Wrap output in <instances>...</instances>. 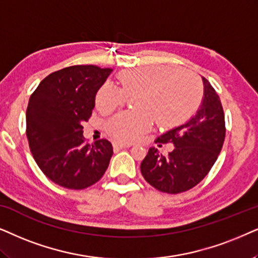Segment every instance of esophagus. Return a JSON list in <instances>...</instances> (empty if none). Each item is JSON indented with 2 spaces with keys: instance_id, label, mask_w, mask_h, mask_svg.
<instances>
[{
  "instance_id": "esophagus-1",
  "label": "esophagus",
  "mask_w": 258,
  "mask_h": 258,
  "mask_svg": "<svg viewBox=\"0 0 258 258\" xmlns=\"http://www.w3.org/2000/svg\"><path fill=\"white\" fill-rule=\"evenodd\" d=\"M113 146L115 149H127V147H131L132 144H125V143H120V142H114L113 143Z\"/></svg>"
}]
</instances>
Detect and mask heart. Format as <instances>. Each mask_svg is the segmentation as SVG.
<instances>
[{
	"label": "heart",
	"instance_id": "heart-1",
	"mask_svg": "<svg viewBox=\"0 0 258 258\" xmlns=\"http://www.w3.org/2000/svg\"><path fill=\"white\" fill-rule=\"evenodd\" d=\"M121 89L106 82L99 88L95 105L108 113L136 97V111L119 112L106 121L113 139L130 143L139 139L153 126L154 118L163 125H173L183 118L197 85L190 73L180 68L153 66L123 71L118 77Z\"/></svg>",
	"mask_w": 258,
	"mask_h": 258
}]
</instances>
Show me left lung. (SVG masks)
I'll list each match as a JSON object with an SVG mask.
<instances>
[{
	"instance_id": "left-lung-1",
	"label": "left lung",
	"mask_w": 258,
	"mask_h": 258,
	"mask_svg": "<svg viewBox=\"0 0 258 258\" xmlns=\"http://www.w3.org/2000/svg\"><path fill=\"white\" fill-rule=\"evenodd\" d=\"M197 111L183 125L164 133L156 143L174 145L163 156L151 147L140 164L143 177L154 188L177 195L201 183L214 166L225 139V120L221 99L207 79Z\"/></svg>"
}]
</instances>
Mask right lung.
I'll use <instances>...</instances> for the list:
<instances>
[{
	"label": "right lung",
	"instance_id": "add662e5",
	"mask_svg": "<svg viewBox=\"0 0 258 258\" xmlns=\"http://www.w3.org/2000/svg\"><path fill=\"white\" fill-rule=\"evenodd\" d=\"M111 68L77 64L53 72L30 95L26 135L37 166L55 184L82 190L97 183L113 154L107 139L88 144L82 123L88 121L95 94Z\"/></svg>",
	"mask_w": 258,
	"mask_h": 258
}]
</instances>
